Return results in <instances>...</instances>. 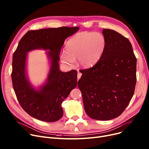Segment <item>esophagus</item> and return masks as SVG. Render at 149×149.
Segmentation results:
<instances>
[{
  "label": "esophagus",
  "instance_id": "1",
  "mask_svg": "<svg viewBox=\"0 0 149 149\" xmlns=\"http://www.w3.org/2000/svg\"><path fill=\"white\" fill-rule=\"evenodd\" d=\"M81 75H82V74L79 71V72H78V74H77V80H79L80 79Z\"/></svg>",
  "mask_w": 149,
  "mask_h": 149
}]
</instances>
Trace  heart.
<instances>
[{
  "mask_svg": "<svg viewBox=\"0 0 149 149\" xmlns=\"http://www.w3.org/2000/svg\"><path fill=\"white\" fill-rule=\"evenodd\" d=\"M106 47V39L100 32L79 33L67 41L65 52L61 55V61L69 65L74 63L78 58L83 67L94 65L103 56Z\"/></svg>",
  "mask_w": 149,
  "mask_h": 149,
  "instance_id": "heart-1",
  "label": "heart"
}]
</instances>
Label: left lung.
<instances>
[{
    "label": "left lung",
    "mask_w": 149,
    "mask_h": 149,
    "mask_svg": "<svg viewBox=\"0 0 149 149\" xmlns=\"http://www.w3.org/2000/svg\"><path fill=\"white\" fill-rule=\"evenodd\" d=\"M102 33L106 39L103 56L92 68L81 70L78 86L87 115L107 121L119 116L134 95L136 58L127 38L112 29Z\"/></svg>",
    "instance_id": "8db88e82"
}]
</instances>
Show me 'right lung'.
<instances>
[{"label":"right lung","instance_id":"add662e5","mask_svg":"<svg viewBox=\"0 0 149 149\" xmlns=\"http://www.w3.org/2000/svg\"><path fill=\"white\" fill-rule=\"evenodd\" d=\"M79 27H60L29 31L23 36L13 56L11 79L17 98L27 113L46 122L59 120L63 115L61 103L77 84V71L61 72L59 54L65 39ZM37 49L46 52L50 70L45 82L38 88L29 80L26 63L27 52Z\"/></svg>","mask_w":149,"mask_h":149}]
</instances>
